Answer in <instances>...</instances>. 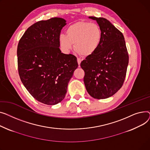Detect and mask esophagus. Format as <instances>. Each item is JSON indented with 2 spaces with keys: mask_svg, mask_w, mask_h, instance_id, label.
Returning <instances> with one entry per match:
<instances>
[{
  "mask_svg": "<svg viewBox=\"0 0 150 150\" xmlns=\"http://www.w3.org/2000/svg\"><path fill=\"white\" fill-rule=\"evenodd\" d=\"M77 62H78V64H79V65L81 64V62H82V59H81L80 57H77Z\"/></svg>",
  "mask_w": 150,
  "mask_h": 150,
  "instance_id": "34e87169",
  "label": "esophagus"
}]
</instances>
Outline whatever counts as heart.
Wrapping results in <instances>:
<instances>
[{
    "label": "heart",
    "instance_id": "1",
    "mask_svg": "<svg viewBox=\"0 0 150 150\" xmlns=\"http://www.w3.org/2000/svg\"><path fill=\"white\" fill-rule=\"evenodd\" d=\"M66 34H60L59 42L65 53H68L73 47L83 56H89L98 49L102 33L100 26L88 22H77L69 26Z\"/></svg>",
    "mask_w": 150,
    "mask_h": 150
}]
</instances>
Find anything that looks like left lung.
<instances>
[{
  "mask_svg": "<svg viewBox=\"0 0 150 150\" xmlns=\"http://www.w3.org/2000/svg\"><path fill=\"white\" fill-rule=\"evenodd\" d=\"M102 30L100 45L81 64L85 72L83 82L87 92L94 99H107L124 84L129 56L124 36L109 21L93 16Z\"/></svg>",
  "mask_w": 150,
  "mask_h": 150,
  "instance_id": "1",
  "label": "left lung"
}]
</instances>
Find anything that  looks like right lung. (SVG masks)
Returning a JSON list of instances; mask_svg holds the SVG:
<instances>
[{
    "label": "right lung",
    "mask_w": 150,
    "mask_h": 150,
    "mask_svg": "<svg viewBox=\"0 0 150 150\" xmlns=\"http://www.w3.org/2000/svg\"><path fill=\"white\" fill-rule=\"evenodd\" d=\"M66 21L53 17L30 26L17 46L21 80L33 98L46 105L62 100L78 64L75 56L61 52L59 38Z\"/></svg>",
    "instance_id": "1"
}]
</instances>
